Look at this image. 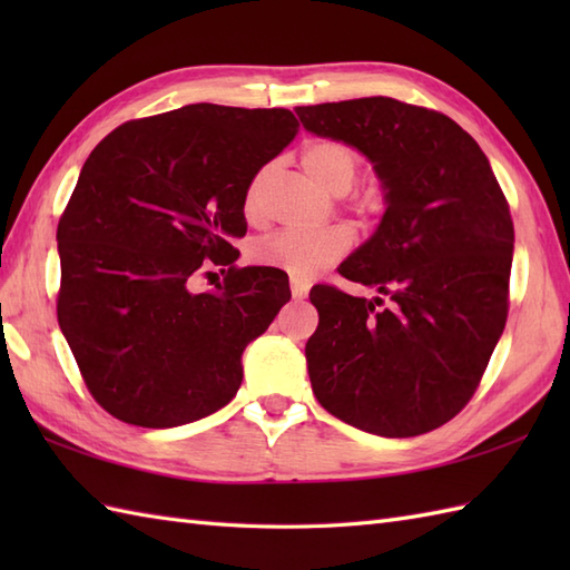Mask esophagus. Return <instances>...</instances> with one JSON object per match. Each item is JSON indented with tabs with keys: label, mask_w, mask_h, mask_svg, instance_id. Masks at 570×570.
Instances as JSON below:
<instances>
[{
	"label": "esophagus",
	"mask_w": 570,
	"mask_h": 570,
	"mask_svg": "<svg viewBox=\"0 0 570 570\" xmlns=\"http://www.w3.org/2000/svg\"><path fill=\"white\" fill-rule=\"evenodd\" d=\"M308 288H311V284L304 282V278L292 276V296L294 298H306L308 296Z\"/></svg>",
	"instance_id": "34e87169"
}]
</instances>
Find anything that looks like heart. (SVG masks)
I'll list each match as a JSON object with an SVG mask.
<instances>
[{"mask_svg":"<svg viewBox=\"0 0 570 570\" xmlns=\"http://www.w3.org/2000/svg\"><path fill=\"white\" fill-rule=\"evenodd\" d=\"M306 174L331 193H345L353 188L360 174V156L345 141L321 139L313 141L301 154ZM269 176V168L254 174L247 184L242 210L254 220L262 213V190L264 180ZM384 193L380 188H362L347 200V208L357 215H377L384 208ZM353 245V235L347 227L333 225L321 229H282L269 237L259 239L252 247V257L262 266H274L296 278H311L325 266L337 262Z\"/></svg>","mask_w":570,"mask_h":570,"instance_id":"obj_1","label":"heart"}]
</instances>
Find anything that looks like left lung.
Here are the masks:
<instances>
[{
	"label": "left lung",
	"mask_w": 570,
	"mask_h": 570,
	"mask_svg": "<svg viewBox=\"0 0 570 570\" xmlns=\"http://www.w3.org/2000/svg\"><path fill=\"white\" fill-rule=\"evenodd\" d=\"M318 137L357 147L386 188V213L341 276L357 298L311 288L313 394L350 426L411 439L443 426L480 386L510 313L514 223L478 141L443 112L394 98L298 107Z\"/></svg>",
	"instance_id": "1"
}]
</instances>
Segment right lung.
Wrapping results in <instances>:
<instances>
[{"instance_id":"1","label":"right lung","mask_w":570,"mask_h":570,"mask_svg":"<svg viewBox=\"0 0 570 570\" xmlns=\"http://www.w3.org/2000/svg\"><path fill=\"white\" fill-rule=\"evenodd\" d=\"M298 135L292 110L186 105L129 119L85 161L58 220V323L107 414L171 429L223 409L242 353L292 292L282 269L237 266L247 184ZM217 265L224 284H191Z\"/></svg>"}]
</instances>
